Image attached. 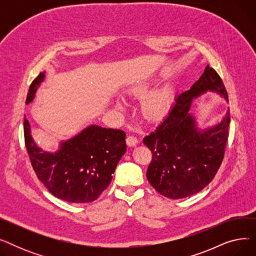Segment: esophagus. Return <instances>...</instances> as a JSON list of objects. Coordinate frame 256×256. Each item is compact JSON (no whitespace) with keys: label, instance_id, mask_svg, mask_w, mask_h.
<instances>
[{"label":"esophagus","instance_id":"1","mask_svg":"<svg viewBox=\"0 0 256 256\" xmlns=\"http://www.w3.org/2000/svg\"><path fill=\"white\" fill-rule=\"evenodd\" d=\"M126 141V144H128L130 147L136 146L137 143H138V139H137L136 137H134V136H128Z\"/></svg>","mask_w":256,"mask_h":256}]
</instances>
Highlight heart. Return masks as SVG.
I'll return each mask as SVG.
<instances>
[{
  "label": "heart",
  "instance_id": "1",
  "mask_svg": "<svg viewBox=\"0 0 256 256\" xmlns=\"http://www.w3.org/2000/svg\"><path fill=\"white\" fill-rule=\"evenodd\" d=\"M152 84L150 82H141L132 86L128 93L132 96L142 98L152 90ZM172 102V94L169 88L160 89L152 92L147 96L141 104L143 116L150 121H158L162 119L170 109ZM116 108L118 110H124V102L117 100Z\"/></svg>",
  "mask_w": 256,
  "mask_h": 256
}]
</instances>
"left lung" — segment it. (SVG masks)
Instances as JSON below:
<instances>
[{
  "mask_svg": "<svg viewBox=\"0 0 256 256\" xmlns=\"http://www.w3.org/2000/svg\"><path fill=\"white\" fill-rule=\"evenodd\" d=\"M228 100L221 78L208 65L198 80L176 96L168 116L143 139L152 154L146 176L160 195L182 199L194 195L212 180L222 163L228 139L230 109L212 126L199 128L190 108L206 92Z\"/></svg>",
  "mask_w": 256,
  "mask_h": 256,
  "instance_id": "obj_1",
  "label": "left lung"
}]
</instances>
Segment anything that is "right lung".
I'll return each mask as SVG.
<instances>
[{
  "mask_svg": "<svg viewBox=\"0 0 256 256\" xmlns=\"http://www.w3.org/2000/svg\"><path fill=\"white\" fill-rule=\"evenodd\" d=\"M44 72L33 80L26 104H29L44 82ZM24 142L37 178L55 197L67 202L87 204L96 200L110 184L116 166L126 152V134L121 130L92 124L74 137L61 141L55 152L42 150L24 119Z\"/></svg>",
  "mask_w": 256,
  "mask_h": 256,
  "instance_id": "1",
  "label": "right lung"
}]
</instances>
